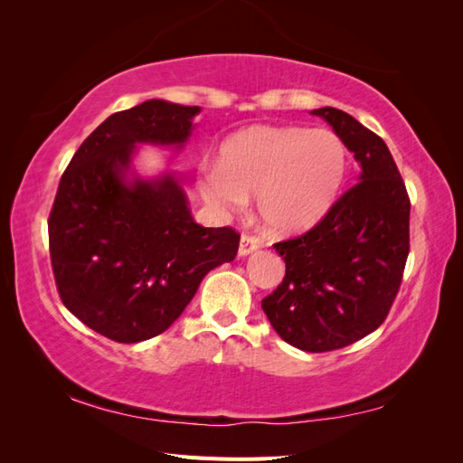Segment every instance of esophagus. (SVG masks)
<instances>
[{
    "instance_id": "1",
    "label": "esophagus",
    "mask_w": 463,
    "mask_h": 463,
    "mask_svg": "<svg viewBox=\"0 0 463 463\" xmlns=\"http://www.w3.org/2000/svg\"><path fill=\"white\" fill-rule=\"evenodd\" d=\"M259 249V239L252 237V234H247L244 232L241 237V244H239V254L241 257H247V254L254 252Z\"/></svg>"
}]
</instances>
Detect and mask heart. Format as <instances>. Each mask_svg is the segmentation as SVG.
<instances>
[{"instance_id": "b5f03b06", "label": "heart", "mask_w": 463, "mask_h": 463, "mask_svg": "<svg viewBox=\"0 0 463 463\" xmlns=\"http://www.w3.org/2000/svg\"><path fill=\"white\" fill-rule=\"evenodd\" d=\"M348 151L330 129L250 127L222 145L219 165H203L196 186L222 214L257 196L259 213L274 232L312 229L336 203Z\"/></svg>"}]
</instances>
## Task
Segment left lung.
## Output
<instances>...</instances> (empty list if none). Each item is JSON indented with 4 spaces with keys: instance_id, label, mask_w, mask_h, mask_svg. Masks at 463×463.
<instances>
[{
    "instance_id": "1",
    "label": "left lung",
    "mask_w": 463,
    "mask_h": 463,
    "mask_svg": "<svg viewBox=\"0 0 463 463\" xmlns=\"http://www.w3.org/2000/svg\"><path fill=\"white\" fill-rule=\"evenodd\" d=\"M312 115L354 153L358 183L314 229L274 244L287 274L262 310L290 346L328 352L368 336L388 317L410 252V199L376 133L334 107Z\"/></svg>"
}]
</instances>
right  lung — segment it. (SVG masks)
<instances>
[{
	"instance_id": "obj_1",
	"label": "right lung",
	"mask_w": 463,
	"mask_h": 463,
	"mask_svg": "<svg viewBox=\"0 0 463 463\" xmlns=\"http://www.w3.org/2000/svg\"><path fill=\"white\" fill-rule=\"evenodd\" d=\"M201 107L149 99L113 113L65 169L49 214V252L65 308L133 344L165 332L201 280L237 257L241 234L204 229L175 173L133 171L137 145L183 149Z\"/></svg>"
}]
</instances>
